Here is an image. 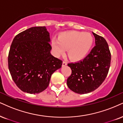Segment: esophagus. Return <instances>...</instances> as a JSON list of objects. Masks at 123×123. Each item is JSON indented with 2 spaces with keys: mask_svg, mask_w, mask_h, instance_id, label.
Segmentation results:
<instances>
[{
  "mask_svg": "<svg viewBox=\"0 0 123 123\" xmlns=\"http://www.w3.org/2000/svg\"><path fill=\"white\" fill-rule=\"evenodd\" d=\"M67 62H66V61H63V64H62V66L64 67V66H67Z\"/></svg>",
  "mask_w": 123,
  "mask_h": 123,
  "instance_id": "1",
  "label": "esophagus"
}]
</instances>
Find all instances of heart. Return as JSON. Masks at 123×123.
<instances>
[{"instance_id":"heart-1","label":"heart","mask_w":123,"mask_h":123,"mask_svg":"<svg viewBox=\"0 0 123 123\" xmlns=\"http://www.w3.org/2000/svg\"><path fill=\"white\" fill-rule=\"evenodd\" d=\"M93 43V37L89 33L71 31L62 34L58 40L53 39L51 45L55 54L57 56L64 54L67 49L69 59L77 61L87 55Z\"/></svg>"}]
</instances>
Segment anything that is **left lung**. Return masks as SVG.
Here are the masks:
<instances>
[{"label":"left lung","instance_id":"8db88e82","mask_svg":"<svg viewBox=\"0 0 123 123\" xmlns=\"http://www.w3.org/2000/svg\"><path fill=\"white\" fill-rule=\"evenodd\" d=\"M95 46L84 59L68 64L72 73L67 84L71 90L79 94L91 92L105 79L110 67L111 55L105 39L92 32Z\"/></svg>","mask_w":123,"mask_h":123}]
</instances>
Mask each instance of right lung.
<instances>
[{"label": "right lung", "instance_id": "obj_1", "mask_svg": "<svg viewBox=\"0 0 123 123\" xmlns=\"http://www.w3.org/2000/svg\"><path fill=\"white\" fill-rule=\"evenodd\" d=\"M49 34L45 27H34L18 34L9 51L8 69L22 91L39 93L48 87L51 75L62 61L50 53Z\"/></svg>", "mask_w": 123, "mask_h": 123}]
</instances>
